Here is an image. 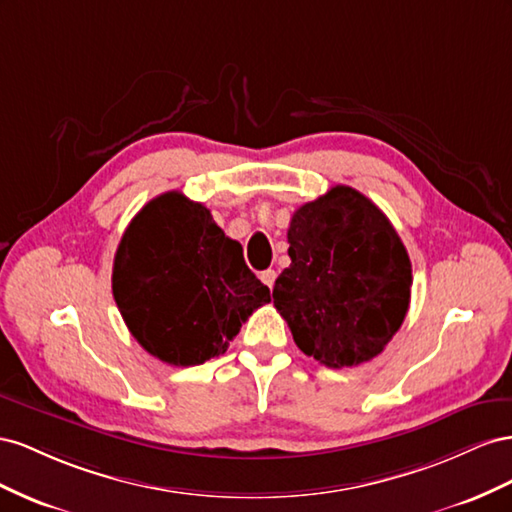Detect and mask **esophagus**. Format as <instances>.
I'll use <instances>...</instances> for the list:
<instances>
[{
    "mask_svg": "<svg viewBox=\"0 0 512 512\" xmlns=\"http://www.w3.org/2000/svg\"><path fill=\"white\" fill-rule=\"evenodd\" d=\"M259 279L264 281V285H268V287L272 289V287H274V281H276V272H274V270H266V272H261Z\"/></svg>",
    "mask_w": 512,
    "mask_h": 512,
    "instance_id": "esophagus-1",
    "label": "esophagus"
}]
</instances>
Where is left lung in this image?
Segmentation results:
<instances>
[{"instance_id": "8db88e82", "label": "left lung", "mask_w": 512, "mask_h": 512, "mask_svg": "<svg viewBox=\"0 0 512 512\" xmlns=\"http://www.w3.org/2000/svg\"><path fill=\"white\" fill-rule=\"evenodd\" d=\"M287 242L291 264L272 298L296 345L330 369L382 354L412 291L410 257L386 214L339 184L294 212Z\"/></svg>"}]
</instances>
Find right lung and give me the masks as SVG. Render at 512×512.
I'll return each mask as SVG.
<instances>
[{
    "label": "right lung",
    "instance_id": "right-lung-1",
    "mask_svg": "<svg viewBox=\"0 0 512 512\" xmlns=\"http://www.w3.org/2000/svg\"><path fill=\"white\" fill-rule=\"evenodd\" d=\"M111 285L130 334L173 367L225 354L242 321L270 302V289L244 264L240 242L178 191L148 201L130 221Z\"/></svg>",
    "mask_w": 512,
    "mask_h": 512
}]
</instances>
